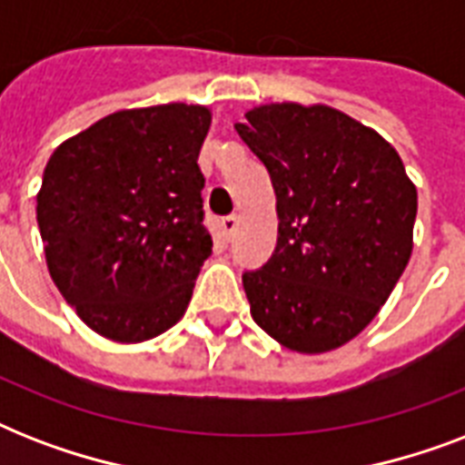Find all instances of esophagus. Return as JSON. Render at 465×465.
<instances>
[{
	"label": "esophagus",
	"mask_w": 465,
	"mask_h": 465,
	"mask_svg": "<svg viewBox=\"0 0 465 465\" xmlns=\"http://www.w3.org/2000/svg\"><path fill=\"white\" fill-rule=\"evenodd\" d=\"M236 229H239V217H236V214L222 219V232H224L226 239H232L233 233H236Z\"/></svg>",
	"instance_id": "34e87169"
}]
</instances>
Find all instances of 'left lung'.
I'll return each mask as SVG.
<instances>
[{"instance_id":"left-lung-1","label":"left lung","mask_w":465,"mask_h":465,"mask_svg":"<svg viewBox=\"0 0 465 465\" xmlns=\"http://www.w3.org/2000/svg\"><path fill=\"white\" fill-rule=\"evenodd\" d=\"M233 127L268 168L280 219L272 258L243 275L251 316L287 350L331 352L411 261L415 183L381 134L331 105H258Z\"/></svg>"}]
</instances>
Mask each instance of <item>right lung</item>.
<instances>
[{
	"instance_id": "obj_1",
	"label": "right lung",
	"mask_w": 465,
	"mask_h": 465,
	"mask_svg": "<svg viewBox=\"0 0 465 465\" xmlns=\"http://www.w3.org/2000/svg\"><path fill=\"white\" fill-rule=\"evenodd\" d=\"M204 105L105 115L47 161L38 229L53 282L91 331L144 342L183 318L212 253L197 156Z\"/></svg>"
}]
</instances>
